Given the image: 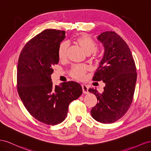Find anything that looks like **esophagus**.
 I'll return each instance as SVG.
<instances>
[{
	"label": "esophagus",
	"mask_w": 151,
	"mask_h": 151,
	"mask_svg": "<svg viewBox=\"0 0 151 151\" xmlns=\"http://www.w3.org/2000/svg\"><path fill=\"white\" fill-rule=\"evenodd\" d=\"M81 87H82L83 93H88V87L87 85L83 84L82 85H81Z\"/></svg>",
	"instance_id": "esophagus-1"
}]
</instances>
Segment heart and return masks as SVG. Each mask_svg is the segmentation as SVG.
Segmentation results:
<instances>
[{"mask_svg":"<svg viewBox=\"0 0 151 151\" xmlns=\"http://www.w3.org/2000/svg\"><path fill=\"white\" fill-rule=\"evenodd\" d=\"M75 42L78 44L85 52L92 55L93 58L99 57L97 48V44L93 38L87 35H81L75 38ZM68 48V44L66 42H63L59 44L58 48V56L59 60H64L66 58L67 50ZM89 67L85 64H77L73 66L70 71L71 76L76 80H82L86 72L88 71Z\"/></svg>","mask_w":151,"mask_h":151,"instance_id":"heart-1","label":"heart"}]
</instances>
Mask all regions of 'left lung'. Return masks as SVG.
Returning <instances> with one entry per match:
<instances>
[{"label":"left lung","instance_id":"left-lung-1","mask_svg":"<svg viewBox=\"0 0 151 151\" xmlns=\"http://www.w3.org/2000/svg\"><path fill=\"white\" fill-rule=\"evenodd\" d=\"M97 39L104 45L105 52L92 80H102L106 86L102 93L88 89L98 102L90 113L99 122L112 123L122 118L132 104L137 76L136 66L129 47L116 32H103Z\"/></svg>","mask_w":151,"mask_h":151}]
</instances>
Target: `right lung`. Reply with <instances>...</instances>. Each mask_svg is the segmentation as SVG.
Wrapping results in <instances>:
<instances>
[{
	"label": "right lung",
	"mask_w": 151,
	"mask_h": 151,
	"mask_svg": "<svg viewBox=\"0 0 151 151\" xmlns=\"http://www.w3.org/2000/svg\"><path fill=\"white\" fill-rule=\"evenodd\" d=\"M65 32L46 29L29 40L21 50L17 68V89L24 107L38 121L55 125L66 118L68 106L82 93L73 81L54 85L50 75L59 63L58 48Z\"/></svg>",
	"instance_id": "add662e5"
}]
</instances>
